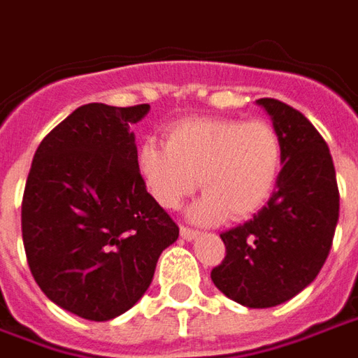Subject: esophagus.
Wrapping results in <instances>:
<instances>
[{"mask_svg":"<svg viewBox=\"0 0 358 358\" xmlns=\"http://www.w3.org/2000/svg\"><path fill=\"white\" fill-rule=\"evenodd\" d=\"M197 230H194V228H189V226H180V236L184 238L186 241H192L194 238H197Z\"/></svg>","mask_w":358,"mask_h":358,"instance_id":"34e87169","label":"esophagus"}]
</instances>
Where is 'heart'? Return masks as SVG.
Listing matches in <instances>:
<instances>
[{"mask_svg": "<svg viewBox=\"0 0 358 358\" xmlns=\"http://www.w3.org/2000/svg\"><path fill=\"white\" fill-rule=\"evenodd\" d=\"M282 163V136L263 118H184L166 128L164 143L143 141L136 155L149 195L164 209H178L201 184L192 217L207 224L255 215L274 192Z\"/></svg>", "mask_w": 358, "mask_h": 358, "instance_id": "1", "label": "heart"}]
</instances>
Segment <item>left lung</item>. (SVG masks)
<instances>
[{
  "label": "left lung",
  "instance_id": "obj_1",
  "mask_svg": "<svg viewBox=\"0 0 358 358\" xmlns=\"http://www.w3.org/2000/svg\"><path fill=\"white\" fill-rule=\"evenodd\" d=\"M284 143L276 189L257 215L220 234L226 257L210 278L226 297L268 308L303 292L328 259L339 218V189L328 143L303 113L259 99Z\"/></svg>",
  "mask_w": 358,
  "mask_h": 358
}]
</instances>
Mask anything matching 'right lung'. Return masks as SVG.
Wrapping results in <instances>:
<instances>
[{
  "label": "right lung",
  "mask_w": 358,
  "mask_h": 358,
  "mask_svg": "<svg viewBox=\"0 0 358 358\" xmlns=\"http://www.w3.org/2000/svg\"><path fill=\"white\" fill-rule=\"evenodd\" d=\"M149 105L88 103L38 145L22 195V243L36 284L73 315L105 322L134 307L178 224L141 180L130 124Z\"/></svg>",
  "instance_id": "1"
}]
</instances>
